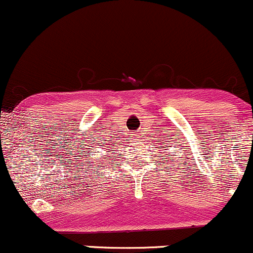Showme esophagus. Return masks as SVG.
Here are the masks:
<instances>
[{
	"label": "esophagus",
	"mask_w": 253,
	"mask_h": 253,
	"mask_svg": "<svg viewBox=\"0 0 253 253\" xmlns=\"http://www.w3.org/2000/svg\"><path fill=\"white\" fill-rule=\"evenodd\" d=\"M133 138H135V136H133ZM133 140H136V139H133Z\"/></svg>",
	"instance_id": "1"
}]
</instances>
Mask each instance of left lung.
<instances>
[{
  "label": "left lung",
  "mask_w": 253,
  "mask_h": 253,
  "mask_svg": "<svg viewBox=\"0 0 253 253\" xmlns=\"http://www.w3.org/2000/svg\"><path fill=\"white\" fill-rule=\"evenodd\" d=\"M170 139H172V138H170ZM164 147H167V149H169V146H168V145H164V146H163V151H165V150H167L164 149Z\"/></svg>",
  "instance_id": "1"
}]
</instances>
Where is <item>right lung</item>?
Segmentation results:
<instances>
[{
  "label": "right lung",
  "instance_id": "add662e5",
  "mask_svg": "<svg viewBox=\"0 0 253 253\" xmlns=\"http://www.w3.org/2000/svg\"><path fill=\"white\" fill-rule=\"evenodd\" d=\"M109 141H110V143H112V140H109ZM95 143H96V141H95ZM100 143L103 144L102 145H100V147H107V149H108V147H109V146H107V145H109V144L107 143L106 140H104V143H96V144H95V145H97V144L99 145ZM91 144H92V143H91ZM95 145H94V146H95Z\"/></svg>",
  "mask_w": 253,
  "mask_h": 253
}]
</instances>
